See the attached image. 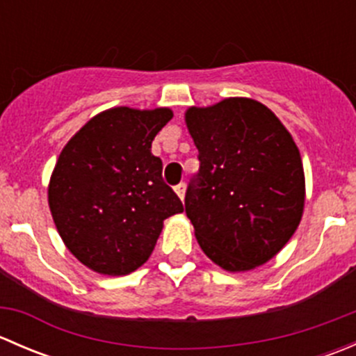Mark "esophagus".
Instances as JSON below:
<instances>
[{
  "mask_svg": "<svg viewBox=\"0 0 356 356\" xmlns=\"http://www.w3.org/2000/svg\"><path fill=\"white\" fill-rule=\"evenodd\" d=\"M175 193H177L179 198L184 200V195H186V184H184V182H181V184L175 186Z\"/></svg>",
  "mask_w": 356,
  "mask_h": 356,
  "instance_id": "1",
  "label": "esophagus"
}]
</instances>
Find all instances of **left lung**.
Returning a JSON list of instances; mask_svg holds the SVG:
<instances>
[{
  "label": "left lung",
  "mask_w": 356,
  "mask_h": 356,
  "mask_svg": "<svg viewBox=\"0 0 356 356\" xmlns=\"http://www.w3.org/2000/svg\"><path fill=\"white\" fill-rule=\"evenodd\" d=\"M200 172L186 191V215L208 258L245 272L274 258L305 207L300 149L261 103L227 98L186 111Z\"/></svg>",
  "instance_id": "obj_1"
}]
</instances>
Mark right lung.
<instances>
[{
    "instance_id": "obj_1",
    "label": "right lung",
    "mask_w": 356,
    "mask_h": 356,
    "mask_svg": "<svg viewBox=\"0 0 356 356\" xmlns=\"http://www.w3.org/2000/svg\"><path fill=\"white\" fill-rule=\"evenodd\" d=\"M172 117L170 108L105 110L60 153L48 186L49 210L68 251L98 274L141 267L165 218L184 211L152 153Z\"/></svg>"
}]
</instances>
